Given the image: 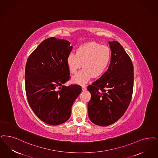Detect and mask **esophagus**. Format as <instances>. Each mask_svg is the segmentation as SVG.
Listing matches in <instances>:
<instances>
[{"mask_svg":"<svg viewBox=\"0 0 158 158\" xmlns=\"http://www.w3.org/2000/svg\"><path fill=\"white\" fill-rule=\"evenodd\" d=\"M82 90L83 91H85L86 90V87L85 86V85H83L82 86Z\"/></svg>","mask_w":158,"mask_h":158,"instance_id":"esophagus-1","label":"esophagus"}]
</instances>
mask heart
<instances>
[{
	"label": "heart",
	"instance_id": "1",
	"mask_svg": "<svg viewBox=\"0 0 158 158\" xmlns=\"http://www.w3.org/2000/svg\"><path fill=\"white\" fill-rule=\"evenodd\" d=\"M111 51L106 45L89 42L80 46L76 53H70L66 62L69 71L75 73L81 66L83 68L72 77V81L83 85L92 77L102 75L107 68L110 60Z\"/></svg>",
	"mask_w": 158,
	"mask_h": 158
}]
</instances>
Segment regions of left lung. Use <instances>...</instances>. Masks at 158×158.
Returning <instances> with one entry per match:
<instances>
[{
  "instance_id": "left-lung-1",
  "label": "left lung",
  "mask_w": 158,
  "mask_h": 158,
  "mask_svg": "<svg viewBox=\"0 0 158 158\" xmlns=\"http://www.w3.org/2000/svg\"><path fill=\"white\" fill-rule=\"evenodd\" d=\"M110 62L100 78L88 86L91 94L88 116L97 125L107 126L119 120L126 112L132 96L133 66L122 45L109 42Z\"/></svg>"
}]
</instances>
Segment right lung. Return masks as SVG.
Returning a JSON list of instances; mask_svg holds the SVG:
<instances>
[{
    "label": "right lung",
    "mask_w": 158,
    "mask_h": 158,
    "mask_svg": "<svg viewBox=\"0 0 158 158\" xmlns=\"http://www.w3.org/2000/svg\"><path fill=\"white\" fill-rule=\"evenodd\" d=\"M70 43L54 37L45 39L30 55L25 68L27 101L38 118L51 125L66 122L73 102L81 93L78 85L68 86L69 69L66 59Z\"/></svg>",
    "instance_id": "obj_1"
}]
</instances>
